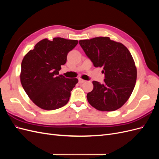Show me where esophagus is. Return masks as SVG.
Listing matches in <instances>:
<instances>
[{"label": "esophagus", "instance_id": "esophagus-1", "mask_svg": "<svg viewBox=\"0 0 159 159\" xmlns=\"http://www.w3.org/2000/svg\"><path fill=\"white\" fill-rule=\"evenodd\" d=\"M84 82H85V80H82L81 78H79V83L80 84H82V83H84Z\"/></svg>", "mask_w": 159, "mask_h": 159}]
</instances>
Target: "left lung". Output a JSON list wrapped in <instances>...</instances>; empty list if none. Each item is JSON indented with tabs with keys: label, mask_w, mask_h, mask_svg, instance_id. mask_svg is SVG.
Here are the masks:
<instances>
[{
	"label": "left lung",
	"mask_w": 159,
	"mask_h": 159,
	"mask_svg": "<svg viewBox=\"0 0 159 159\" xmlns=\"http://www.w3.org/2000/svg\"><path fill=\"white\" fill-rule=\"evenodd\" d=\"M85 54L96 68H103V84L93 81L87 94L91 106L101 111H113L127 102L137 81V68L131 53L123 44L109 37H96L79 41Z\"/></svg>",
	"instance_id": "8db88e82"
}]
</instances>
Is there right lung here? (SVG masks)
<instances>
[{"label": "right lung", "instance_id": "right-lung-1", "mask_svg": "<svg viewBox=\"0 0 159 159\" xmlns=\"http://www.w3.org/2000/svg\"><path fill=\"white\" fill-rule=\"evenodd\" d=\"M75 40L44 38L24 57L20 82L32 102L44 110H54L68 102L71 91L78 82L77 78L59 75L67 55L78 44Z\"/></svg>", "mask_w": 159, "mask_h": 159}]
</instances>
